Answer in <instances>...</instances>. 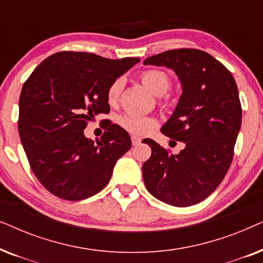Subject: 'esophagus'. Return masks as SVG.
Returning <instances> with one entry per match:
<instances>
[{
  "label": "esophagus",
  "instance_id": "34e87169",
  "mask_svg": "<svg viewBox=\"0 0 263 263\" xmlns=\"http://www.w3.org/2000/svg\"><path fill=\"white\" fill-rule=\"evenodd\" d=\"M132 143H133V146H138V145H140V143H141V139L138 138V136L133 135L132 136Z\"/></svg>",
  "mask_w": 263,
  "mask_h": 263
}]
</instances>
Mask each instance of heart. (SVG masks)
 Listing matches in <instances>:
<instances>
[{
  "mask_svg": "<svg viewBox=\"0 0 263 263\" xmlns=\"http://www.w3.org/2000/svg\"><path fill=\"white\" fill-rule=\"evenodd\" d=\"M140 79H141L142 84L156 96H163L164 93L168 91L171 86L170 77L165 71L159 69L145 70L140 75ZM122 85H123L122 79H117L107 88L106 99L110 105H115L118 102V99H120ZM117 123L125 132L134 135L142 136L146 135L147 133H149L156 127L157 121L153 117L145 116V115L125 112L117 117Z\"/></svg>",
  "mask_w": 263,
  "mask_h": 263,
  "instance_id": "heart-1",
  "label": "heart"
}]
</instances>
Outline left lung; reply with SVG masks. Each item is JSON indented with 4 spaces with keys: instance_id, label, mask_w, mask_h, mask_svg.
I'll list each match as a JSON object with an SVG mask.
<instances>
[{
    "instance_id": "1",
    "label": "left lung",
    "mask_w": 263,
    "mask_h": 263,
    "mask_svg": "<svg viewBox=\"0 0 263 263\" xmlns=\"http://www.w3.org/2000/svg\"><path fill=\"white\" fill-rule=\"evenodd\" d=\"M143 64L165 66L177 75L182 96L161 133L184 143L171 154L148 140L152 156L142 165L143 182L156 199L176 207L199 203L224 179L242 123L238 88L232 74L210 53L176 49Z\"/></svg>"
}]
</instances>
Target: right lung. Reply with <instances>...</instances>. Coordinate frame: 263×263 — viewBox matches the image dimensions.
Wrapping results in <instances>:
<instances>
[{
	"label": "right lung",
	"mask_w": 263,
	"mask_h": 263,
	"mask_svg": "<svg viewBox=\"0 0 263 263\" xmlns=\"http://www.w3.org/2000/svg\"><path fill=\"white\" fill-rule=\"evenodd\" d=\"M138 62L61 51L43 61L24 84L20 140L35 177L55 196L80 201L99 193L132 147L128 133L109 120L96 142L84 129L97 115L109 114L107 88Z\"/></svg>",
	"instance_id": "right-lung-1"
}]
</instances>
